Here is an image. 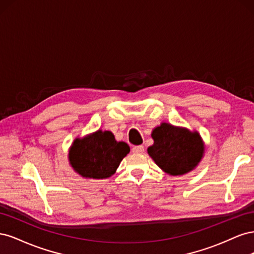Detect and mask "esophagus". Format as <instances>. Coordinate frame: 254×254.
<instances>
[{
    "instance_id": "obj_1",
    "label": "esophagus",
    "mask_w": 254,
    "mask_h": 254,
    "mask_svg": "<svg viewBox=\"0 0 254 254\" xmlns=\"http://www.w3.org/2000/svg\"><path fill=\"white\" fill-rule=\"evenodd\" d=\"M132 152L133 153H143L144 152V146L143 145L134 146V147L132 148Z\"/></svg>"
}]
</instances>
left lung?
I'll list each match as a JSON object with an SVG mask.
<instances>
[{
	"label": "left lung",
	"mask_w": 254,
	"mask_h": 254,
	"mask_svg": "<svg viewBox=\"0 0 254 254\" xmlns=\"http://www.w3.org/2000/svg\"><path fill=\"white\" fill-rule=\"evenodd\" d=\"M151 136L155 143L148 147V155L168 175L190 172L203 156V143L198 132L162 123L153 129Z\"/></svg>",
	"instance_id": "8db88e82"
}]
</instances>
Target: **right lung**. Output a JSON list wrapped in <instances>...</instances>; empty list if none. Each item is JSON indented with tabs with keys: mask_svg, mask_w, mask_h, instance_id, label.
<instances>
[{
	"mask_svg": "<svg viewBox=\"0 0 254 254\" xmlns=\"http://www.w3.org/2000/svg\"><path fill=\"white\" fill-rule=\"evenodd\" d=\"M129 151V146L115 141L112 132L98 130L83 139H76L68 159L75 172L82 177L104 179L115 173Z\"/></svg>",
	"mask_w": 254,
	"mask_h": 254,
	"instance_id": "right-lung-1",
	"label": "right lung"
}]
</instances>
